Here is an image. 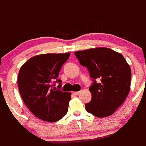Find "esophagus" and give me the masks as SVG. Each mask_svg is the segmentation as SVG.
<instances>
[{"label":"esophagus","instance_id":"34e87169","mask_svg":"<svg viewBox=\"0 0 146 146\" xmlns=\"http://www.w3.org/2000/svg\"><path fill=\"white\" fill-rule=\"evenodd\" d=\"M73 93L74 95H76V96H78L79 94L80 93V91H76V92H73Z\"/></svg>","mask_w":146,"mask_h":146}]
</instances>
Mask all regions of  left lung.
I'll return each mask as SVG.
<instances>
[{
    "label": "left lung",
    "instance_id": "1",
    "mask_svg": "<svg viewBox=\"0 0 146 146\" xmlns=\"http://www.w3.org/2000/svg\"><path fill=\"white\" fill-rule=\"evenodd\" d=\"M75 55L93 79V85L89 88L91 100L85 105L86 111L98 118L112 115L130 91V66L122 54L108 48L79 50ZM96 79L100 80L98 83Z\"/></svg>",
    "mask_w": 146,
    "mask_h": 146
}]
</instances>
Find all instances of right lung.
I'll use <instances>...</instances> for the list:
<instances>
[{"mask_svg":"<svg viewBox=\"0 0 146 146\" xmlns=\"http://www.w3.org/2000/svg\"><path fill=\"white\" fill-rule=\"evenodd\" d=\"M70 53H46L33 56L27 60L19 70L18 85L25 106L33 115L43 121L56 122L66 115L71 93L56 88L58 73Z\"/></svg>","mask_w":146,"mask_h":146,"instance_id":"right-lung-1","label":"right lung"}]
</instances>
